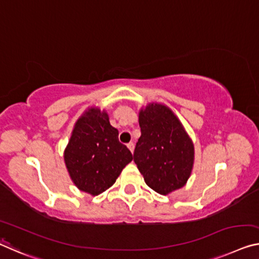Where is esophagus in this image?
I'll list each match as a JSON object with an SVG mask.
<instances>
[{
    "instance_id": "obj_1",
    "label": "esophagus",
    "mask_w": 259,
    "mask_h": 259,
    "mask_svg": "<svg viewBox=\"0 0 259 259\" xmlns=\"http://www.w3.org/2000/svg\"><path fill=\"white\" fill-rule=\"evenodd\" d=\"M126 146H128V149L130 150L131 153H134V150H135V144H134V143L131 142V143H129V144L126 145Z\"/></svg>"
}]
</instances>
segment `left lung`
I'll use <instances>...</instances> for the list:
<instances>
[{
    "label": "left lung",
    "mask_w": 259,
    "mask_h": 259,
    "mask_svg": "<svg viewBox=\"0 0 259 259\" xmlns=\"http://www.w3.org/2000/svg\"><path fill=\"white\" fill-rule=\"evenodd\" d=\"M142 136L134 161L145 183L160 195L186 186L195 161V147L181 121L168 106L150 102L139 109Z\"/></svg>",
    "instance_id": "1"
}]
</instances>
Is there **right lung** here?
Segmentation results:
<instances>
[{
  "label": "right lung",
  "mask_w": 259,
  "mask_h": 259,
  "mask_svg": "<svg viewBox=\"0 0 259 259\" xmlns=\"http://www.w3.org/2000/svg\"><path fill=\"white\" fill-rule=\"evenodd\" d=\"M63 158L73 184L98 196L113 186L133 154L118 142V131L110 125L106 109L92 106L73 125Z\"/></svg>",
  "instance_id": "obj_1"
}]
</instances>
